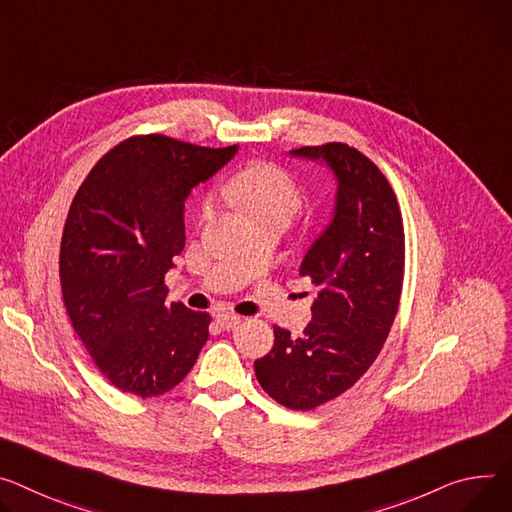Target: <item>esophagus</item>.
<instances>
[{
    "label": "esophagus",
    "mask_w": 512,
    "mask_h": 512,
    "mask_svg": "<svg viewBox=\"0 0 512 512\" xmlns=\"http://www.w3.org/2000/svg\"><path fill=\"white\" fill-rule=\"evenodd\" d=\"M216 320H218V324H220L224 331H232V329L237 327V324H241L243 316L232 314V312H220V314H216Z\"/></svg>",
    "instance_id": "1"
}]
</instances>
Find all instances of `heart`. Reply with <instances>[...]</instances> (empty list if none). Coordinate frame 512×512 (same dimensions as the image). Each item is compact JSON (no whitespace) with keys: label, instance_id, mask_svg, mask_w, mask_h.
I'll list each match as a JSON object with an SVG mask.
<instances>
[{"label":"heart","instance_id":"obj_1","mask_svg":"<svg viewBox=\"0 0 512 512\" xmlns=\"http://www.w3.org/2000/svg\"><path fill=\"white\" fill-rule=\"evenodd\" d=\"M226 196L235 202L249 222L277 220L288 226L302 208V190L298 181L282 167L257 163L232 177L226 185ZM212 210L204 206V216Z\"/></svg>","mask_w":512,"mask_h":512}]
</instances>
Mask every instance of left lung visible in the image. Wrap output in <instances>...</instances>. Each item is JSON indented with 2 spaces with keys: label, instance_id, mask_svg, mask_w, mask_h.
Masks as SVG:
<instances>
[{
  "label": "left lung",
  "instance_id": "8db88e82",
  "mask_svg": "<svg viewBox=\"0 0 512 512\" xmlns=\"http://www.w3.org/2000/svg\"><path fill=\"white\" fill-rule=\"evenodd\" d=\"M290 155L333 171L335 206L300 265L318 286L312 320L298 339L273 327V349L255 361V376L273 400L310 410L349 390L388 339L402 292L404 226L388 179L357 149L329 143Z\"/></svg>",
  "mask_w": 512,
  "mask_h": 512
}]
</instances>
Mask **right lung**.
Returning a JSON list of instances; mask_svg holds the SVG:
<instances>
[{"label": "right lung", "mask_w": 512, "mask_h": 512, "mask_svg": "<svg viewBox=\"0 0 512 512\" xmlns=\"http://www.w3.org/2000/svg\"><path fill=\"white\" fill-rule=\"evenodd\" d=\"M237 151L134 136L81 183L61 241L63 302L75 335L122 392H169L208 341V312L167 306L163 282L185 245V200Z\"/></svg>", "instance_id": "obj_1"}]
</instances>
